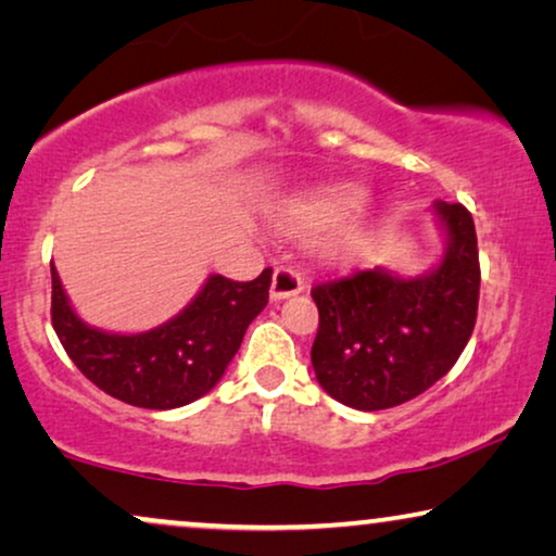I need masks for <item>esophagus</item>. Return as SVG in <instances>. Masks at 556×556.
Masks as SVG:
<instances>
[{"mask_svg": "<svg viewBox=\"0 0 556 556\" xmlns=\"http://www.w3.org/2000/svg\"><path fill=\"white\" fill-rule=\"evenodd\" d=\"M303 291V278L299 270L293 268H286V265H280L273 273V283H270V299L273 301H283V299H291V295L301 293Z\"/></svg>", "mask_w": 556, "mask_h": 556, "instance_id": "esophagus-1", "label": "esophagus"}]
</instances>
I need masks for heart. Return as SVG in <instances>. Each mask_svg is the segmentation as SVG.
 I'll use <instances>...</instances> for the list:
<instances>
[{"mask_svg": "<svg viewBox=\"0 0 556 556\" xmlns=\"http://www.w3.org/2000/svg\"><path fill=\"white\" fill-rule=\"evenodd\" d=\"M362 202L364 192L356 187L321 189V192L288 204L283 215H280V225H283L288 232L295 235H316L339 225L341 219L352 215L354 210H359ZM367 227L362 223L344 227V230L331 240V253L341 257L359 253L364 242H367Z\"/></svg>", "mask_w": 556, "mask_h": 556, "instance_id": "b5f03b06", "label": "heart"}]
</instances>
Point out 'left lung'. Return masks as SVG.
<instances>
[{"label": "left lung", "instance_id": "1", "mask_svg": "<svg viewBox=\"0 0 556 556\" xmlns=\"http://www.w3.org/2000/svg\"><path fill=\"white\" fill-rule=\"evenodd\" d=\"M443 255L420 276L384 265L311 288L318 333L311 349L318 384L341 405L375 413L417 397L466 349L478 314L476 225L463 204L432 202Z\"/></svg>", "mask_w": 556, "mask_h": 556}]
</instances>
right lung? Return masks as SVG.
Instances as JSON below:
<instances>
[{"label":"right lung","mask_w":556,"mask_h":556,"mask_svg":"<svg viewBox=\"0 0 556 556\" xmlns=\"http://www.w3.org/2000/svg\"><path fill=\"white\" fill-rule=\"evenodd\" d=\"M50 273L52 326L75 367L126 405L174 409L204 397L223 379L250 321L268 306L273 270L248 283L212 273L177 316L136 333L83 321L55 265Z\"/></svg>","instance_id":"right-lung-1"}]
</instances>
